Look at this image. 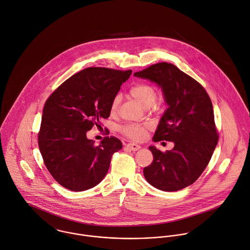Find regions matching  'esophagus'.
<instances>
[{
	"mask_svg": "<svg viewBox=\"0 0 250 250\" xmlns=\"http://www.w3.org/2000/svg\"><path fill=\"white\" fill-rule=\"evenodd\" d=\"M126 147H127V149L133 150V151L141 149V146H140V145H138V144H135V143H128V144L126 145Z\"/></svg>",
	"mask_w": 250,
	"mask_h": 250,
	"instance_id": "1",
	"label": "esophagus"
}]
</instances>
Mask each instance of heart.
Here are the masks:
<instances>
[{"instance_id":"b5f03b06","label":"heart","mask_w":250,"mask_h":250,"mask_svg":"<svg viewBox=\"0 0 250 250\" xmlns=\"http://www.w3.org/2000/svg\"><path fill=\"white\" fill-rule=\"evenodd\" d=\"M130 96L137 100L140 104H142L146 108L152 107L156 100L158 99V93L156 89L147 83H139L134 85L130 91ZM121 101V96L117 95L111 103V112L116 113L119 107ZM151 125L148 123L143 124H128L124 125L121 128V131L123 134H125L126 137L135 140L140 141L144 139L150 130Z\"/></svg>"}]
</instances>
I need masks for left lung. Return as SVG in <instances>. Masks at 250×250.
<instances>
[{
    "label": "left lung",
    "mask_w": 250,
    "mask_h": 250,
    "mask_svg": "<svg viewBox=\"0 0 250 250\" xmlns=\"http://www.w3.org/2000/svg\"><path fill=\"white\" fill-rule=\"evenodd\" d=\"M134 76L161 87L168 108L152 140L175 144L165 152L149 147L153 161L144 168V176L157 189H183L199 178L218 141L211 100L200 83L172 63H154Z\"/></svg>",
    "instance_id": "1"
}]
</instances>
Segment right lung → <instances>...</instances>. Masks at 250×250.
Masks as SVG:
<instances>
[{
  "mask_svg": "<svg viewBox=\"0 0 250 250\" xmlns=\"http://www.w3.org/2000/svg\"><path fill=\"white\" fill-rule=\"evenodd\" d=\"M132 70L85 68L59 86L46 100L38 135L44 164L55 181L72 191L90 189L105 177L121 140L106 136L99 146L87 131L100 126Z\"/></svg>",
  "mask_w": 250,
  "mask_h": 250,
  "instance_id": "add662e5",
  "label": "right lung"
}]
</instances>
